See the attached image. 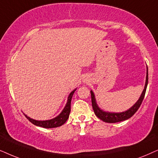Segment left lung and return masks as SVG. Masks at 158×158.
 Here are the masks:
<instances>
[{
	"label": "left lung",
	"mask_w": 158,
	"mask_h": 158,
	"mask_svg": "<svg viewBox=\"0 0 158 158\" xmlns=\"http://www.w3.org/2000/svg\"><path fill=\"white\" fill-rule=\"evenodd\" d=\"M148 68L147 66V76H146V81H145V85L144 88L143 89V91L141 94V95L139 98V100L136 101V102L134 105L133 106H131L129 109H128L127 110L123 111V112L121 113H110V112H106L104 111L102 109L99 108L96 102L95 96H94V92H92V90L90 91L91 92V98H92V106L93 110L94 112V114L96 115V116H98L99 118L104 122L106 123H117V122L123 121L125 120H127L131 118L134 113H135L137 110L139 108L141 104H142L143 99L144 98L145 92H146L147 87H148Z\"/></svg>",
	"instance_id": "8db88e82"
}]
</instances>
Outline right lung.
<instances>
[{"label":"right lung","instance_id":"obj_1","mask_svg":"<svg viewBox=\"0 0 158 158\" xmlns=\"http://www.w3.org/2000/svg\"><path fill=\"white\" fill-rule=\"evenodd\" d=\"M76 90H77V89H73V91L69 94V95L68 97V100H67V102L66 106L64 107V108L63 109L61 113H60L58 116L55 117L54 118L46 120V121H37V120L31 118L30 117L27 116L26 114H24V115L31 123H32L34 125L37 126V127H43L45 128V129H51V128H56L60 127V126L64 124L69 118L71 111V98H72L73 94L74 93Z\"/></svg>","mask_w":158,"mask_h":158}]
</instances>
